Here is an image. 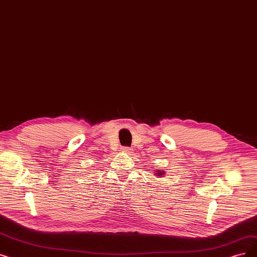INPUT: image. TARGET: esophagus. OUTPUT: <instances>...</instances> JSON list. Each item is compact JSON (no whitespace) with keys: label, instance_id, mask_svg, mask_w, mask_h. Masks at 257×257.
<instances>
[{"label":"esophagus","instance_id":"34e87169","mask_svg":"<svg viewBox=\"0 0 257 257\" xmlns=\"http://www.w3.org/2000/svg\"><path fill=\"white\" fill-rule=\"evenodd\" d=\"M121 150H122V152H125L127 154H131L132 153V149H130L129 147H124Z\"/></svg>","mask_w":257,"mask_h":257}]
</instances>
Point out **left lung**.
Returning <instances> with one entry per match:
<instances>
[{
	"instance_id": "left-lung-1",
	"label": "left lung",
	"mask_w": 257,
	"mask_h": 257,
	"mask_svg": "<svg viewBox=\"0 0 257 257\" xmlns=\"http://www.w3.org/2000/svg\"><path fill=\"white\" fill-rule=\"evenodd\" d=\"M164 174H165V171H163V170H158L155 173V175H158V176H163Z\"/></svg>"
}]
</instances>
